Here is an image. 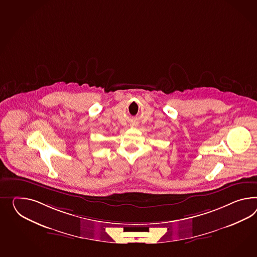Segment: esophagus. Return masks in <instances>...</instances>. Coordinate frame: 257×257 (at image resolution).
<instances>
[{"mask_svg":"<svg viewBox=\"0 0 257 257\" xmlns=\"http://www.w3.org/2000/svg\"><path fill=\"white\" fill-rule=\"evenodd\" d=\"M133 125H135V126H136V124H133Z\"/></svg>","mask_w":257,"mask_h":257,"instance_id":"1","label":"esophagus"}]
</instances>
